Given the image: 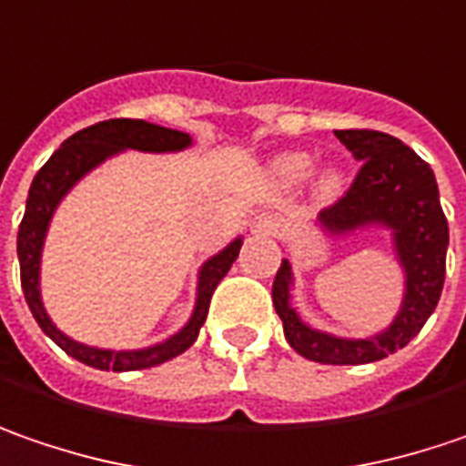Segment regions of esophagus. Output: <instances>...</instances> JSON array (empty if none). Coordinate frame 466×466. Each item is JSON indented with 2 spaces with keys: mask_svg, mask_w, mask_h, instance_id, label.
<instances>
[{
  "mask_svg": "<svg viewBox=\"0 0 466 466\" xmlns=\"http://www.w3.org/2000/svg\"><path fill=\"white\" fill-rule=\"evenodd\" d=\"M257 233H265V236H275L278 230H280V220L278 218H272V215H262L259 220H257Z\"/></svg>",
  "mask_w": 466,
  "mask_h": 466,
  "instance_id": "1",
  "label": "esophagus"
}]
</instances>
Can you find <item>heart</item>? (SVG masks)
Instances as JSON below:
<instances>
[{"instance_id": "obj_1", "label": "heart", "mask_w": 466, "mask_h": 466, "mask_svg": "<svg viewBox=\"0 0 466 466\" xmlns=\"http://www.w3.org/2000/svg\"><path fill=\"white\" fill-rule=\"evenodd\" d=\"M275 170H278V175H280L283 180H301V177H307L309 170H312V157L301 152L286 154V157L278 159ZM319 188H322V194H336L338 188H340V177H338V173L325 175L322 183H319Z\"/></svg>"}]
</instances>
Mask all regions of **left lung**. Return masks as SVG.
Wrapping results in <instances>:
<instances>
[{"label": "left lung", "instance_id": "1", "mask_svg": "<svg viewBox=\"0 0 466 466\" xmlns=\"http://www.w3.org/2000/svg\"><path fill=\"white\" fill-rule=\"evenodd\" d=\"M338 141L360 159V173L319 222L330 233L383 222L393 230L399 259L407 269V296L393 325L375 338L346 340L307 328L289 304L291 265L283 262L272 283V304L283 319L286 340L296 354L322 364H370L404 349L435 309L446 278L449 222L441 209L431 165L399 138L370 128L336 130Z\"/></svg>", "mask_w": 466, "mask_h": 466}]
</instances>
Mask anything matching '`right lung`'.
Instances as JSON below:
<instances>
[{
    "instance_id": "add662e5",
    "label": "right lung",
    "mask_w": 466,
    "mask_h": 466,
    "mask_svg": "<svg viewBox=\"0 0 466 466\" xmlns=\"http://www.w3.org/2000/svg\"><path fill=\"white\" fill-rule=\"evenodd\" d=\"M191 138L188 133L180 130L162 128L152 126L144 120H128V117H117V120H105L96 126L73 133L57 152L49 157V162L35 173L28 201H25V215L17 230V257H20V283L25 301L34 312L38 328L57 343L65 354H70L73 360L83 361L94 370H112V372H130V370H147L154 364L173 360L177 354H183L188 346H194L198 336V328L204 325L207 312H209V301L212 293L218 289L222 278L228 275L230 265L238 257L241 238H236L228 248H222L218 257H212L198 275V296L194 317L188 319V325L167 338L165 343L144 349V351H105V349H91L76 343L73 338L59 333L52 325V319L46 317L41 307V296H38V262H41V244L46 236V228L52 220V212L59 204V198L67 194V188L86 175L91 167H96L102 159L112 157L120 149H141V152H177L183 147H188Z\"/></svg>"
}]
</instances>
